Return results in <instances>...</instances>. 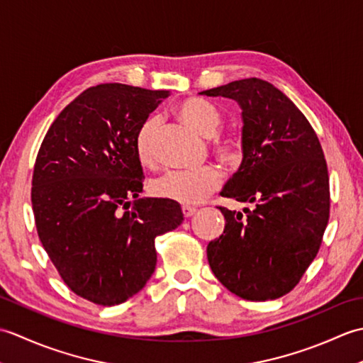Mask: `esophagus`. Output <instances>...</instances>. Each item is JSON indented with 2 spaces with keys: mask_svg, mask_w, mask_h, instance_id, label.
Listing matches in <instances>:
<instances>
[{
  "mask_svg": "<svg viewBox=\"0 0 363 363\" xmlns=\"http://www.w3.org/2000/svg\"><path fill=\"white\" fill-rule=\"evenodd\" d=\"M195 212H196L195 207H190V206H182V213H184V217H186V218H190L191 215H194Z\"/></svg>",
  "mask_w": 363,
  "mask_h": 363,
  "instance_id": "obj_1",
  "label": "esophagus"
}]
</instances>
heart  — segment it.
Listing matches in <instances>:
<instances>
[{
  "label": "heart",
  "mask_w": 363,
  "mask_h": 363,
  "mask_svg": "<svg viewBox=\"0 0 363 363\" xmlns=\"http://www.w3.org/2000/svg\"><path fill=\"white\" fill-rule=\"evenodd\" d=\"M176 115L203 135H213L221 126V113L217 107L201 98H187L176 106ZM159 128V118H146L135 134V154L143 165L154 162V135ZM215 151L221 160L234 164L240 157V143L234 138L215 140ZM220 186V173L211 165L184 172H167L151 182V194L184 206H195L209 196Z\"/></svg>",
  "instance_id": "1"
}]
</instances>
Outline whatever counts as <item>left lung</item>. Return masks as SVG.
Returning <instances> with one entry per match:
<instances>
[{"label": "left lung", "instance_id": "obj_1", "mask_svg": "<svg viewBox=\"0 0 363 363\" xmlns=\"http://www.w3.org/2000/svg\"><path fill=\"white\" fill-rule=\"evenodd\" d=\"M199 95L234 99L242 109V165L221 196L252 203L220 207L226 225L207 245L215 277L237 296L276 299L299 282L317 256L329 220L328 165L317 134L291 99L264 79L229 82Z\"/></svg>", "mask_w": 363, "mask_h": 363}]
</instances>
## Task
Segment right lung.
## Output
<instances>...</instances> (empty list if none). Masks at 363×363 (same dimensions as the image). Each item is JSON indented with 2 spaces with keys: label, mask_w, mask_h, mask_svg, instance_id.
<instances>
[{
  "label": "right lung",
  "mask_w": 363,
  "mask_h": 363,
  "mask_svg": "<svg viewBox=\"0 0 363 363\" xmlns=\"http://www.w3.org/2000/svg\"><path fill=\"white\" fill-rule=\"evenodd\" d=\"M168 90L99 84L52 121L38 150L30 201L37 234L76 295L115 306L140 291L154 240L181 225V206L140 198L135 134Z\"/></svg>",
  "instance_id": "add662e5"
}]
</instances>
